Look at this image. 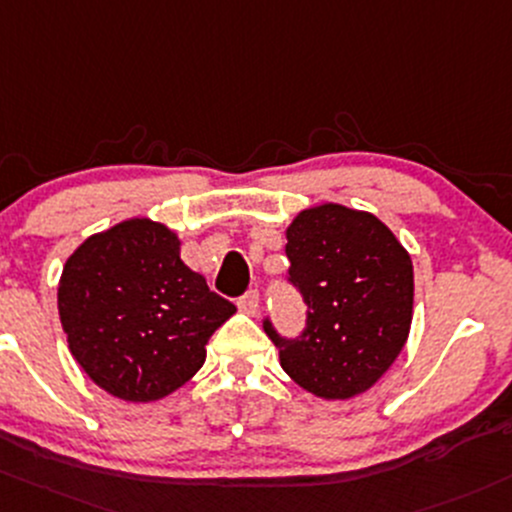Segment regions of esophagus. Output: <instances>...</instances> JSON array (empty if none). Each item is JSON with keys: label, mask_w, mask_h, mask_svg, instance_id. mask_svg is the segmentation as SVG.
I'll return each mask as SVG.
<instances>
[{"label": "esophagus", "mask_w": 512, "mask_h": 512, "mask_svg": "<svg viewBox=\"0 0 512 512\" xmlns=\"http://www.w3.org/2000/svg\"><path fill=\"white\" fill-rule=\"evenodd\" d=\"M240 311L247 316H255L260 311V294H257V289H250L247 294H242Z\"/></svg>", "instance_id": "esophagus-1"}]
</instances>
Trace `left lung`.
I'll return each mask as SVG.
<instances>
[{
	"label": "left lung",
	"mask_w": 512,
	"mask_h": 512,
	"mask_svg": "<svg viewBox=\"0 0 512 512\" xmlns=\"http://www.w3.org/2000/svg\"><path fill=\"white\" fill-rule=\"evenodd\" d=\"M287 257L289 282L306 304V328L299 338H282L265 321L284 373L324 400L370 390L410 336V252L373 213L321 203L292 220Z\"/></svg>",
	"instance_id": "1"
}]
</instances>
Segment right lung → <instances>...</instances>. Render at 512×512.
<instances>
[{"label":"right lung","mask_w":512,"mask_h":512,"mask_svg":"<svg viewBox=\"0 0 512 512\" xmlns=\"http://www.w3.org/2000/svg\"><path fill=\"white\" fill-rule=\"evenodd\" d=\"M58 314L95 385L125 402H154L201 370L208 338L235 306L188 270L174 230L129 218L68 257Z\"/></svg>","instance_id":"right-lung-1"}]
</instances>
